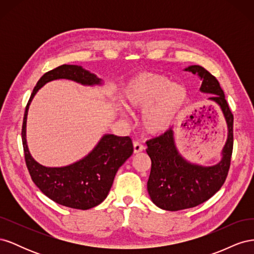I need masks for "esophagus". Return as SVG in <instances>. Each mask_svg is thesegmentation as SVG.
I'll return each mask as SVG.
<instances>
[{"mask_svg":"<svg viewBox=\"0 0 254 254\" xmlns=\"http://www.w3.org/2000/svg\"><path fill=\"white\" fill-rule=\"evenodd\" d=\"M143 149H144V146H143L140 142H137V141L133 142V152H134V153H139V152H141Z\"/></svg>","mask_w":254,"mask_h":254,"instance_id":"1","label":"esophagus"}]
</instances>
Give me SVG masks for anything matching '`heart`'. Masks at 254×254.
Wrapping results in <instances>:
<instances>
[{"label":"heart","instance_id":"b5f03b06","mask_svg":"<svg viewBox=\"0 0 254 254\" xmlns=\"http://www.w3.org/2000/svg\"><path fill=\"white\" fill-rule=\"evenodd\" d=\"M122 102L131 111L144 110L142 124L149 133H162L173 127L188 103V91L171 83L166 76L142 72L130 79L122 90Z\"/></svg>","mask_w":254,"mask_h":254}]
</instances>
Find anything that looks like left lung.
<instances>
[{
  "label": "left lung",
  "instance_id": "left-lung-1",
  "mask_svg": "<svg viewBox=\"0 0 254 254\" xmlns=\"http://www.w3.org/2000/svg\"><path fill=\"white\" fill-rule=\"evenodd\" d=\"M186 71L200 77V91L212 94L210 101L220 107L227 122L228 137L221 151V160L213 166L193 164L184 159L176 147L172 128L146 142V151L151 160L148 194L153 203L166 211L194 207L218 191L228 176L233 150V114L218 80L200 65H190Z\"/></svg>",
  "mask_w": 254,
  "mask_h": 254
}]
</instances>
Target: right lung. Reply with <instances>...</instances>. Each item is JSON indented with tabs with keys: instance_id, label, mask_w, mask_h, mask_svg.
<instances>
[{
	"instance_id": "right-lung-1",
	"label": "right lung",
	"mask_w": 254,
	"mask_h": 254,
	"mask_svg": "<svg viewBox=\"0 0 254 254\" xmlns=\"http://www.w3.org/2000/svg\"><path fill=\"white\" fill-rule=\"evenodd\" d=\"M56 79H70L83 86L102 84L93 73L82 66L63 64L45 73L37 82L26 105L22 125V143L25 162L32 180L53 201L77 210H88L103 202L112 187L115 174L132 155L133 145L129 136L105 134L88 156L63 167H47L32 157L26 143L28 107L45 83Z\"/></svg>"
}]
</instances>
